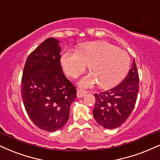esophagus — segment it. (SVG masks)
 <instances>
[{"mask_svg": "<svg viewBox=\"0 0 160 160\" xmlns=\"http://www.w3.org/2000/svg\"><path fill=\"white\" fill-rule=\"evenodd\" d=\"M87 93H88V92L86 90H82L81 89H78V90H77V96H78V98L84 97Z\"/></svg>", "mask_w": 160, "mask_h": 160, "instance_id": "obj_1", "label": "esophagus"}]
</instances>
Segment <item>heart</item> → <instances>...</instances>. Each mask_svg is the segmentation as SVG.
Here are the masks:
<instances>
[{
	"label": "heart",
	"mask_w": 160,
	"mask_h": 160,
	"mask_svg": "<svg viewBox=\"0 0 160 160\" xmlns=\"http://www.w3.org/2000/svg\"><path fill=\"white\" fill-rule=\"evenodd\" d=\"M62 63L69 76L76 78L89 65L92 74L80 82L83 88L98 86L108 89L116 86L125 78L130 66L127 53L105 41L84 43L77 51H66L62 56Z\"/></svg>",
	"instance_id": "b5f03b06"
}]
</instances>
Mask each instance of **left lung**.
Segmentation results:
<instances>
[{
  "label": "left lung",
  "mask_w": 160,
  "mask_h": 160,
  "mask_svg": "<svg viewBox=\"0 0 160 160\" xmlns=\"http://www.w3.org/2000/svg\"><path fill=\"white\" fill-rule=\"evenodd\" d=\"M139 82V72L133 60L123 82L109 90L94 94L96 102L92 113L98 124L107 129H113L127 120L137 102Z\"/></svg>",
  "instance_id": "obj_1"
}]
</instances>
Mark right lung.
Instances as JSON below:
<instances>
[{
	"label": "right lung",
	"mask_w": 160,
	"mask_h": 160,
	"mask_svg": "<svg viewBox=\"0 0 160 160\" xmlns=\"http://www.w3.org/2000/svg\"><path fill=\"white\" fill-rule=\"evenodd\" d=\"M58 41L49 38L29 55L21 78V97L37 127L53 132L62 128L76 98V88L63 73Z\"/></svg>",
	"instance_id": "right-lung-1"
}]
</instances>
